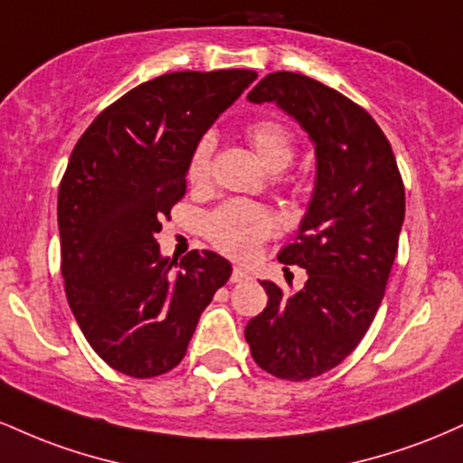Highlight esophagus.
I'll return each mask as SVG.
<instances>
[{
    "label": "esophagus",
    "instance_id": "esophagus-1",
    "mask_svg": "<svg viewBox=\"0 0 463 463\" xmlns=\"http://www.w3.org/2000/svg\"><path fill=\"white\" fill-rule=\"evenodd\" d=\"M248 279H250V272L246 268H241V265H235V268H232V274H231L232 283H243V280Z\"/></svg>",
    "mask_w": 463,
    "mask_h": 463
}]
</instances>
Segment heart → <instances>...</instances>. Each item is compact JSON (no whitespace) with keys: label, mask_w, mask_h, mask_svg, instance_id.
<instances>
[{"label":"heart","mask_w":463,"mask_h":463,"mask_svg":"<svg viewBox=\"0 0 463 463\" xmlns=\"http://www.w3.org/2000/svg\"><path fill=\"white\" fill-rule=\"evenodd\" d=\"M246 135L261 161L279 172L294 158V137L287 126L276 119H257L246 128ZM213 135H204L195 143L189 156L187 178L194 187H204L213 174ZM279 231V220L269 209L248 200H231L206 215L204 235L220 252L228 257L248 259L259 252L265 239Z\"/></svg>","instance_id":"heart-1"}]
</instances>
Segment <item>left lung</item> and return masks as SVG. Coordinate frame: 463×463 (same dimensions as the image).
Instances as JSON below:
<instances>
[{"instance_id":"obj_1","label":"left lung","mask_w":463,"mask_h":463,"mask_svg":"<svg viewBox=\"0 0 463 463\" xmlns=\"http://www.w3.org/2000/svg\"><path fill=\"white\" fill-rule=\"evenodd\" d=\"M294 117L316 146V187L279 261L307 269L300 291L261 280L268 307L248 322L259 368L287 381L333 370L357 348L383 300L405 220L390 141L346 95L302 73H268L248 93Z\"/></svg>"}]
</instances>
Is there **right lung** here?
Returning a JSON list of instances; mask_svg holds the SVG:
<instances>
[{"label": "right lung", "instance_id": "add662e5", "mask_svg": "<svg viewBox=\"0 0 463 463\" xmlns=\"http://www.w3.org/2000/svg\"><path fill=\"white\" fill-rule=\"evenodd\" d=\"M254 80L250 69L165 73L102 110L73 147L58 189L65 294L87 342L121 374L176 368L231 279L220 254L191 250L176 263L156 235L187 191L195 143Z\"/></svg>", "mask_w": 463, "mask_h": 463}]
</instances>
